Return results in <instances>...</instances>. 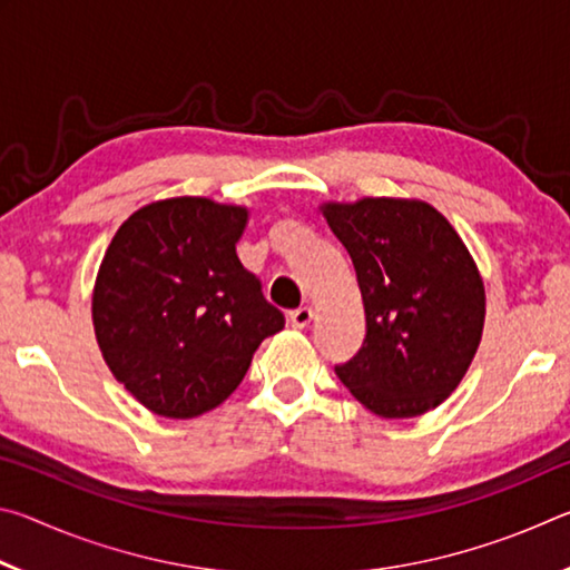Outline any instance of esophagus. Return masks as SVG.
<instances>
[{
	"label": "esophagus",
	"instance_id": "1",
	"mask_svg": "<svg viewBox=\"0 0 570 570\" xmlns=\"http://www.w3.org/2000/svg\"><path fill=\"white\" fill-rule=\"evenodd\" d=\"M312 320H314L312 306H298L292 314H288V324H292L294 330H304V326L312 324Z\"/></svg>",
	"mask_w": 570,
	"mask_h": 570
}]
</instances>
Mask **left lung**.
Returning <instances> with one entry per match:
<instances>
[{"label":"left lung","instance_id":"obj_1","mask_svg":"<svg viewBox=\"0 0 570 570\" xmlns=\"http://www.w3.org/2000/svg\"><path fill=\"white\" fill-rule=\"evenodd\" d=\"M320 214L352 258L364 306V344L336 377L384 420L435 410L485 326V284L465 240L420 198L324 200Z\"/></svg>","mask_w":570,"mask_h":570}]
</instances>
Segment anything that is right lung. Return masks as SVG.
<instances>
[{
	"label": "right lung",
	"mask_w": 570,
	"mask_h": 570,
	"mask_svg": "<svg viewBox=\"0 0 570 570\" xmlns=\"http://www.w3.org/2000/svg\"><path fill=\"white\" fill-rule=\"evenodd\" d=\"M246 206L163 198L115 230L92 286V326L112 377L158 417L226 402L284 316L236 256Z\"/></svg>",
	"instance_id": "obj_1"
}]
</instances>
